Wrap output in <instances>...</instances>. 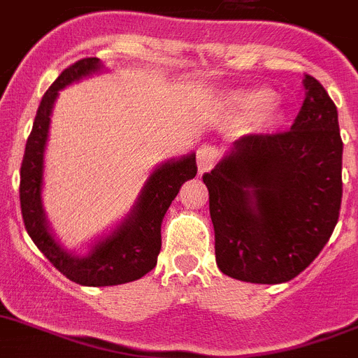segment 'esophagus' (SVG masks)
Segmentation results:
<instances>
[{
	"label": "esophagus",
	"instance_id": "1",
	"mask_svg": "<svg viewBox=\"0 0 358 358\" xmlns=\"http://www.w3.org/2000/svg\"><path fill=\"white\" fill-rule=\"evenodd\" d=\"M217 155L219 153L215 146H210V144H203V146L198 148V151H196V162H198L199 175H203V173L214 167V164L217 162Z\"/></svg>",
	"mask_w": 358,
	"mask_h": 358
}]
</instances>
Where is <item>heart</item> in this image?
<instances>
[{
  "mask_svg": "<svg viewBox=\"0 0 358 358\" xmlns=\"http://www.w3.org/2000/svg\"><path fill=\"white\" fill-rule=\"evenodd\" d=\"M275 98V92L271 89H266V87L235 92L230 99L234 117L237 121H250V119H255L264 114L266 123L276 124L282 119V115L271 108Z\"/></svg>",
  "mask_w": 358,
  "mask_h": 358,
  "instance_id": "1",
  "label": "heart"
}]
</instances>
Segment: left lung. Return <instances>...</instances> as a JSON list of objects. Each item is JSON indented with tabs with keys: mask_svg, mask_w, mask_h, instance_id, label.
I'll return each instance as SVG.
<instances>
[{
	"mask_svg": "<svg viewBox=\"0 0 358 358\" xmlns=\"http://www.w3.org/2000/svg\"><path fill=\"white\" fill-rule=\"evenodd\" d=\"M291 130L248 134L203 175L215 262L251 283L289 282L320 255L339 221L343 141L337 107L314 76Z\"/></svg>",
	"mask_w": 358,
	"mask_h": 358,
	"instance_id": "obj_1",
	"label": "left lung"
}]
</instances>
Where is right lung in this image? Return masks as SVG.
Segmentation results:
<instances>
[{"label":"right lung","mask_w":358,"mask_h":358,"mask_svg":"<svg viewBox=\"0 0 358 358\" xmlns=\"http://www.w3.org/2000/svg\"><path fill=\"white\" fill-rule=\"evenodd\" d=\"M99 69V59H82L64 69L59 78L51 83L38 105L34 128L27 141L19 182L22 221L35 246L71 282L89 287L134 282L143 278L157 266V257L162 248L160 224L164 215L178 194L180 187L187 180L194 178L198 173L194 153L178 160H167L157 167L141 191L130 215L108 237L96 243L85 257L67 253L55 241L48 228L41 203L44 148L50 130V115L60 89Z\"/></svg>","instance_id":"add662e5"}]
</instances>
